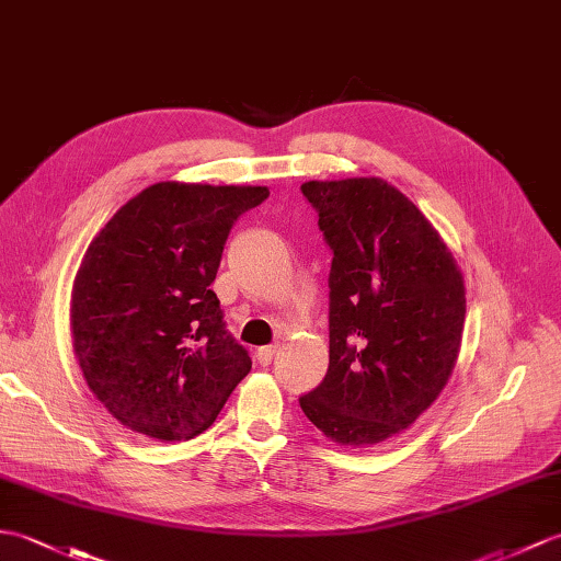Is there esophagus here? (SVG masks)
<instances>
[{"mask_svg":"<svg viewBox=\"0 0 561 561\" xmlns=\"http://www.w3.org/2000/svg\"><path fill=\"white\" fill-rule=\"evenodd\" d=\"M275 354H277V344L275 346H260L255 351V360L260 363V366H270L272 358H275Z\"/></svg>","mask_w":561,"mask_h":561,"instance_id":"obj_1","label":"esophagus"}]
</instances>
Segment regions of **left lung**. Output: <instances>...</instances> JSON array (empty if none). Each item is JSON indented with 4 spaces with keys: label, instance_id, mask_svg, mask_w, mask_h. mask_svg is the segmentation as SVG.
<instances>
[{
    "label": "left lung",
    "instance_id": "8db88e82",
    "mask_svg": "<svg viewBox=\"0 0 561 561\" xmlns=\"http://www.w3.org/2000/svg\"><path fill=\"white\" fill-rule=\"evenodd\" d=\"M332 251L330 368L298 399L332 442L366 447L407 430L459 356L466 289L425 215L382 179L308 181Z\"/></svg>",
    "mask_w": 561,
    "mask_h": 561
}]
</instances>
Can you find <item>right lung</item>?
<instances>
[{
    "instance_id": "right-lung-1",
    "label": "right lung",
    "mask_w": 561,
    "mask_h": 561,
    "mask_svg": "<svg viewBox=\"0 0 561 561\" xmlns=\"http://www.w3.org/2000/svg\"><path fill=\"white\" fill-rule=\"evenodd\" d=\"M267 195L162 181L90 241L71 294L73 351L90 392L134 433L201 435L249 375L210 284L233 221Z\"/></svg>"
}]
</instances>
